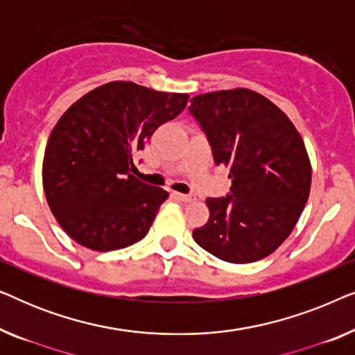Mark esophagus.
Returning <instances> with one entry per match:
<instances>
[{"mask_svg":"<svg viewBox=\"0 0 355 355\" xmlns=\"http://www.w3.org/2000/svg\"><path fill=\"white\" fill-rule=\"evenodd\" d=\"M174 197L178 198V200L181 202H192L193 197L189 196V193H179V192H174Z\"/></svg>","mask_w":355,"mask_h":355,"instance_id":"esophagus-1","label":"esophagus"}]
</instances>
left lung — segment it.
<instances>
[{
	"mask_svg": "<svg viewBox=\"0 0 355 355\" xmlns=\"http://www.w3.org/2000/svg\"><path fill=\"white\" fill-rule=\"evenodd\" d=\"M189 111L232 182L226 197L207 198L210 218L193 241L231 263L265 259L307 203L312 166L302 137L278 106L249 89L197 95Z\"/></svg>",
	"mask_w": 355,
	"mask_h": 355,
	"instance_id": "8db88e82",
	"label": "left lung"
}]
</instances>
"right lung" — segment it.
<instances>
[{"mask_svg": "<svg viewBox=\"0 0 355 355\" xmlns=\"http://www.w3.org/2000/svg\"><path fill=\"white\" fill-rule=\"evenodd\" d=\"M187 98L116 80L61 116L46 144L43 189L53 215L77 244L108 252L147 236L168 192L130 174L132 157L186 108Z\"/></svg>", "mask_w": 355, "mask_h": 355, "instance_id": "right-lung-1", "label": "right lung"}]
</instances>
